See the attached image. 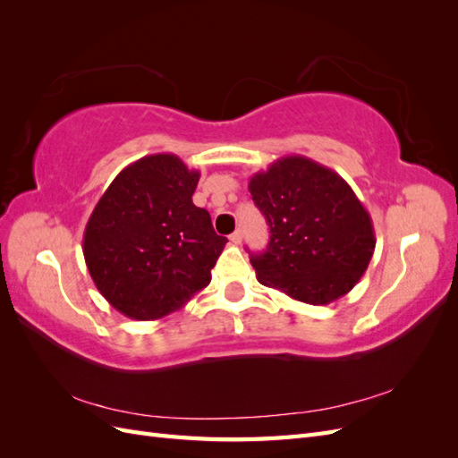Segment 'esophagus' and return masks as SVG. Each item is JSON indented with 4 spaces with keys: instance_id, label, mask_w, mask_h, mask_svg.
<instances>
[{
    "instance_id": "34e87169",
    "label": "esophagus",
    "mask_w": 458,
    "mask_h": 458,
    "mask_svg": "<svg viewBox=\"0 0 458 458\" xmlns=\"http://www.w3.org/2000/svg\"><path fill=\"white\" fill-rule=\"evenodd\" d=\"M242 239H244V234H242V231H241V229L234 231V233L231 234V237H229V241H231L233 244H241V242H242Z\"/></svg>"
}]
</instances>
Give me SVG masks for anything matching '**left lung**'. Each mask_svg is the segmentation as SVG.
Returning <instances> with one entry per match:
<instances>
[{
	"instance_id": "obj_1",
	"label": "left lung",
	"mask_w": 458,
	"mask_h": 458,
	"mask_svg": "<svg viewBox=\"0 0 458 458\" xmlns=\"http://www.w3.org/2000/svg\"><path fill=\"white\" fill-rule=\"evenodd\" d=\"M269 224V246L250 263L263 286L327 306L348 294L369 267L377 239L365 206L335 170L288 155L248 183Z\"/></svg>"
}]
</instances>
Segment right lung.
Instances as JSON below:
<instances>
[{"label": "right lung", "instance_id": "add662e5", "mask_svg": "<svg viewBox=\"0 0 458 458\" xmlns=\"http://www.w3.org/2000/svg\"><path fill=\"white\" fill-rule=\"evenodd\" d=\"M199 179L170 152L148 155L126 165L93 208L81 250L97 290L122 315L155 321L210 284L227 239L192 204Z\"/></svg>", "mask_w": 458, "mask_h": 458}]
</instances>
